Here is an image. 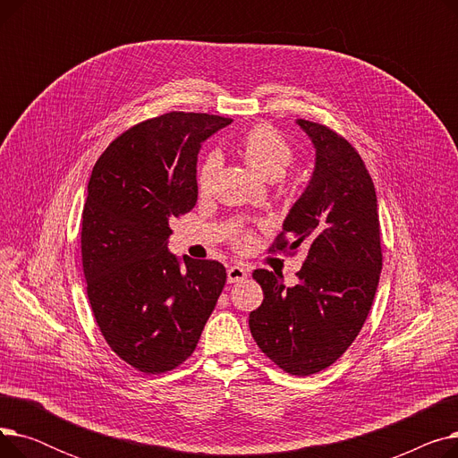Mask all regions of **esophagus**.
<instances>
[{
    "mask_svg": "<svg viewBox=\"0 0 458 458\" xmlns=\"http://www.w3.org/2000/svg\"><path fill=\"white\" fill-rule=\"evenodd\" d=\"M247 275H249V271H247L245 267H242V266H232V267H228V284L242 282V280L247 278Z\"/></svg>",
    "mask_w": 458,
    "mask_h": 458,
    "instance_id": "esophagus-1",
    "label": "esophagus"
}]
</instances>
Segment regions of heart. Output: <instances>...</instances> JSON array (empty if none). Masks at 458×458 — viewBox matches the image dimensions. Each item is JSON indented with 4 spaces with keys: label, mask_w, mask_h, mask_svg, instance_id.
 Returning <instances> with one entry per match:
<instances>
[{
    "label": "heart",
    "mask_w": 458,
    "mask_h": 458,
    "mask_svg": "<svg viewBox=\"0 0 458 458\" xmlns=\"http://www.w3.org/2000/svg\"><path fill=\"white\" fill-rule=\"evenodd\" d=\"M239 150L243 159L254 168V171L266 180H278L285 174L287 166L293 163V148L278 130L269 124H258L250 128L242 140H239ZM221 166L219 154L209 152L199 165L197 171V189L200 195H208L213 178ZM235 249L243 250L250 245V235L239 232L233 237Z\"/></svg>",
    "instance_id": "heart-1"
}]
</instances>
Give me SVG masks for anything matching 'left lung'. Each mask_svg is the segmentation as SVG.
Segmentation results:
<instances>
[{
    "mask_svg": "<svg viewBox=\"0 0 458 458\" xmlns=\"http://www.w3.org/2000/svg\"><path fill=\"white\" fill-rule=\"evenodd\" d=\"M316 148V168L269 250L306 249L299 282L256 269L263 302L250 311L258 347L290 375L334 364L362 330L382 271L375 185L352 144L330 128L299 118Z\"/></svg>",
    "mask_w": 458,
    "mask_h": 458,
    "instance_id": "obj_1",
    "label": "left lung"
}]
</instances>
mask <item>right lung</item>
I'll return each instance as SVG.
<instances>
[{"instance_id":"obj_1","label":"right lung","mask_w":458,"mask_h":458,"mask_svg":"<svg viewBox=\"0 0 458 458\" xmlns=\"http://www.w3.org/2000/svg\"><path fill=\"white\" fill-rule=\"evenodd\" d=\"M230 123L183 111L144 120L92 168L81 215L87 295L107 345L140 373L185 362L225 287L223 263L182 261L166 243L171 221L197 204L202 142Z\"/></svg>"}]
</instances>
